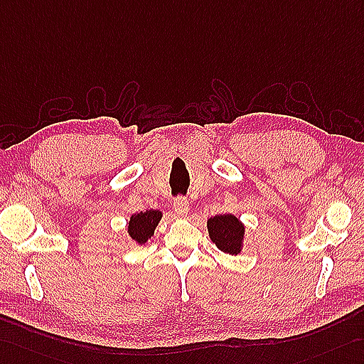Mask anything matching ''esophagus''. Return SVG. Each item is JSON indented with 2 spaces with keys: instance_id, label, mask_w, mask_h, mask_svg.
<instances>
[{
  "instance_id": "obj_1",
  "label": "esophagus",
  "mask_w": 364,
  "mask_h": 364,
  "mask_svg": "<svg viewBox=\"0 0 364 364\" xmlns=\"http://www.w3.org/2000/svg\"><path fill=\"white\" fill-rule=\"evenodd\" d=\"M173 207H174L176 215L181 216V218L187 216L188 211H190V203H188V200L185 199V198H177L174 200V203H173Z\"/></svg>"
}]
</instances>
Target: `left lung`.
I'll list each match as a JSON object with an SVG mask.
<instances>
[{"label": "left lung", "mask_w": 364, "mask_h": 364, "mask_svg": "<svg viewBox=\"0 0 364 364\" xmlns=\"http://www.w3.org/2000/svg\"><path fill=\"white\" fill-rule=\"evenodd\" d=\"M208 236L218 249L227 255H239L244 249L245 225L232 213L216 215L207 219Z\"/></svg>", "instance_id": "1"}]
</instances>
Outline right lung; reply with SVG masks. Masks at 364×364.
Wrapping results in <instances>:
<instances>
[{
    "label": "right lung",
    "mask_w": 364,
    "mask_h": 364,
    "mask_svg": "<svg viewBox=\"0 0 364 364\" xmlns=\"http://www.w3.org/2000/svg\"><path fill=\"white\" fill-rule=\"evenodd\" d=\"M162 211L159 210H146L134 213L128 220L127 232L128 236L134 241L137 245H144L148 242V239L154 236L156 228L162 219Z\"/></svg>",
    "instance_id": "obj_1"
}]
</instances>
